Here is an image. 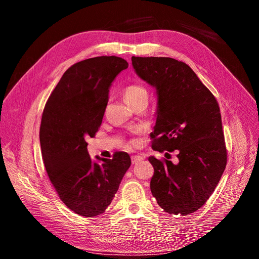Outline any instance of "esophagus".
Masks as SVG:
<instances>
[{"label": "esophagus", "mask_w": 259, "mask_h": 259, "mask_svg": "<svg viewBox=\"0 0 259 259\" xmlns=\"http://www.w3.org/2000/svg\"><path fill=\"white\" fill-rule=\"evenodd\" d=\"M141 160H143V157H142V156H132L131 157V161H132L133 164H136L137 162H139Z\"/></svg>", "instance_id": "1"}]
</instances>
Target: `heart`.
Here are the masks:
<instances>
[{"instance_id": "1", "label": "heart", "mask_w": 259, "mask_h": 259, "mask_svg": "<svg viewBox=\"0 0 259 259\" xmlns=\"http://www.w3.org/2000/svg\"><path fill=\"white\" fill-rule=\"evenodd\" d=\"M123 98L127 103L132 104L142 98H147V90L142 85L131 84L123 89Z\"/></svg>"}]
</instances>
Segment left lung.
Returning <instances> with one entry per match:
<instances>
[{"mask_svg":"<svg viewBox=\"0 0 259 259\" xmlns=\"http://www.w3.org/2000/svg\"><path fill=\"white\" fill-rule=\"evenodd\" d=\"M139 77L156 89L152 148L178 149L179 163L151 156V190L163 211L187 215L210 198L227 163L220 106L186 63L166 57H132Z\"/></svg>","mask_w":259,"mask_h":259,"instance_id":"1","label":"left lung"}]
</instances>
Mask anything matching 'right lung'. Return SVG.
Returning a JSON list of instances; mask_svg holds the SVG:
<instances>
[{
    "label": "right lung",
    "instance_id": "add662e5",
    "mask_svg": "<svg viewBox=\"0 0 259 259\" xmlns=\"http://www.w3.org/2000/svg\"><path fill=\"white\" fill-rule=\"evenodd\" d=\"M128 68L119 57L102 56L73 64L49 96L41 115L39 142L48 178L61 201L85 218L105 212L131 164L124 152L102 163L91 160L87 138L102 123L115 77Z\"/></svg>",
    "mask_w": 259,
    "mask_h": 259
}]
</instances>
